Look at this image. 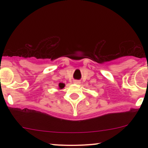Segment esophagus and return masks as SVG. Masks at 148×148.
Instances as JSON below:
<instances>
[{"instance_id": "esophagus-1", "label": "esophagus", "mask_w": 148, "mask_h": 148, "mask_svg": "<svg viewBox=\"0 0 148 148\" xmlns=\"http://www.w3.org/2000/svg\"><path fill=\"white\" fill-rule=\"evenodd\" d=\"M74 84H81V81H79V80H75V81H74Z\"/></svg>"}]
</instances>
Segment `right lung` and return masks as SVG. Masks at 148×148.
<instances>
[{
    "label": "right lung",
    "instance_id": "1",
    "mask_svg": "<svg viewBox=\"0 0 148 148\" xmlns=\"http://www.w3.org/2000/svg\"><path fill=\"white\" fill-rule=\"evenodd\" d=\"M59 89H62L64 87V84H62V83H60L58 85Z\"/></svg>",
    "mask_w": 148,
    "mask_h": 148
}]
</instances>
